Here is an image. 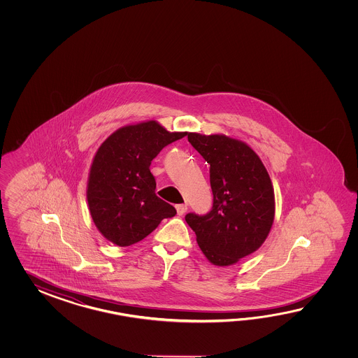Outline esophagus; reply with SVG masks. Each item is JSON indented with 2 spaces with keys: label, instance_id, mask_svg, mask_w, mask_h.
<instances>
[{
  "label": "esophagus",
  "instance_id": "esophagus-1",
  "mask_svg": "<svg viewBox=\"0 0 358 358\" xmlns=\"http://www.w3.org/2000/svg\"><path fill=\"white\" fill-rule=\"evenodd\" d=\"M187 210H188V206L187 205H176V211H178V215L179 216H182L184 213H187Z\"/></svg>",
  "mask_w": 358,
  "mask_h": 358
}]
</instances>
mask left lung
<instances>
[{
  "instance_id": "8db88e82",
  "label": "left lung",
  "mask_w": 358,
  "mask_h": 358,
  "mask_svg": "<svg viewBox=\"0 0 358 358\" xmlns=\"http://www.w3.org/2000/svg\"><path fill=\"white\" fill-rule=\"evenodd\" d=\"M188 141L210 165L213 208L189 213L185 221L207 259L229 266L259 250L273 227L274 188L251 147L220 134L188 133Z\"/></svg>"
}]
</instances>
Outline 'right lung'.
Segmentation results:
<instances>
[{"label": "right lung", "mask_w": 358, "mask_h": 358, "mask_svg": "<svg viewBox=\"0 0 358 358\" xmlns=\"http://www.w3.org/2000/svg\"><path fill=\"white\" fill-rule=\"evenodd\" d=\"M187 133L145 122L116 130L92 162L87 199L92 219L110 242L128 247L145 239L176 210L156 196L150 166L164 147Z\"/></svg>", "instance_id": "add662e5"}]
</instances>
